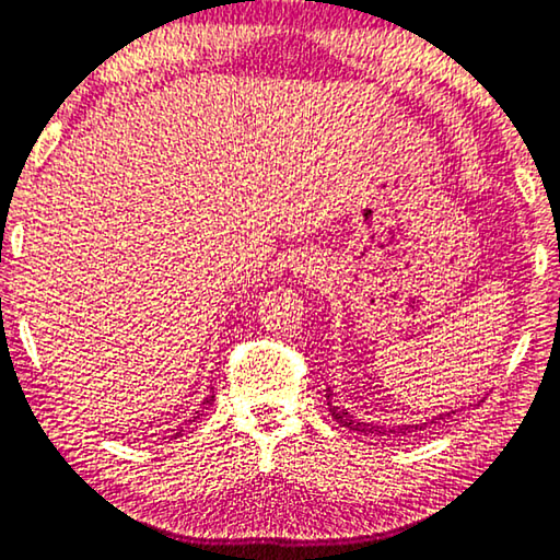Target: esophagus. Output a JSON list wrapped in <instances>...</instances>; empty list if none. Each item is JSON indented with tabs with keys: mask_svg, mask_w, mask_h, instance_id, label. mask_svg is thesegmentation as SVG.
Listing matches in <instances>:
<instances>
[{
	"mask_svg": "<svg viewBox=\"0 0 560 560\" xmlns=\"http://www.w3.org/2000/svg\"><path fill=\"white\" fill-rule=\"evenodd\" d=\"M295 272L300 275V278L313 280V278H317V275H319V260L317 258H302L295 265Z\"/></svg>",
	"mask_w": 560,
	"mask_h": 560,
	"instance_id": "esophagus-1",
	"label": "esophagus"
}]
</instances>
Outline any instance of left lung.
Segmentation results:
<instances>
[{"instance_id":"1","label":"left lung","mask_w":560,"mask_h":560,"mask_svg":"<svg viewBox=\"0 0 560 560\" xmlns=\"http://www.w3.org/2000/svg\"><path fill=\"white\" fill-rule=\"evenodd\" d=\"M329 397H332V394H329V389H327V405H329V411H332V419L340 421L342 427L352 429V432H362V434H377V436H407V434H411V432H417V429H424L427 424H439V421H444L446 417L456 415V411H446V415H439V417H434V419H429V421H424V424L380 427V424H370V421H360V419H354V417H352L350 411H347V409L335 407L332 401H329Z\"/></svg>"}]
</instances>
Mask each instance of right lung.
I'll return each mask as SVG.
<instances>
[{
  "label": "right lung",
  "mask_w": 560,
  "mask_h": 560,
  "mask_svg": "<svg viewBox=\"0 0 560 560\" xmlns=\"http://www.w3.org/2000/svg\"><path fill=\"white\" fill-rule=\"evenodd\" d=\"M213 401H215V397H213V394H208V397L203 399V409L206 407H210V405H213ZM200 417V411H196V417H194V421ZM183 434V427H178V429H173V439H176V436H180Z\"/></svg>",
  "instance_id": "right-lung-1"
}]
</instances>
